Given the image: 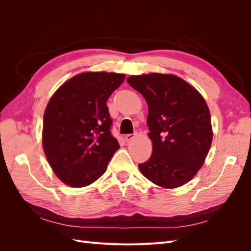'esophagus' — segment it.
Returning <instances> with one entry per match:
<instances>
[{
    "instance_id": "1",
    "label": "esophagus",
    "mask_w": 251,
    "mask_h": 251,
    "mask_svg": "<svg viewBox=\"0 0 251 251\" xmlns=\"http://www.w3.org/2000/svg\"><path fill=\"white\" fill-rule=\"evenodd\" d=\"M135 136H136V134H127V135L125 136V139H126V142H128V141L133 140L135 138Z\"/></svg>"
}]
</instances>
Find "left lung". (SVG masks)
Masks as SVG:
<instances>
[{
  "label": "left lung",
  "instance_id": "8db88e82",
  "mask_svg": "<svg viewBox=\"0 0 251 251\" xmlns=\"http://www.w3.org/2000/svg\"><path fill=\"white\" fill-rule=\"evenodd\" d=\"M126 81L148 102L153 151L138 164L153 183L175 188L195 177L212 141L210 113L202 95L172 74L132 75Z\"/></svg>",
  "mask_w": 251,
  "mask_h": 251
}]
</instances>
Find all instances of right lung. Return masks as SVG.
I'll use <instances>...</instances> for the list:
<instances>
[{"label": "right lung", "mask_w": 251, "mask_h": 251, "mask_svg": "<svg viewBox=\"0 0 251 251\" xmlns=\"http://www.w3.org/2000/svg\"><path fill=\"white\" fill-rule=\"evenodd\" d=\"M124 74L85 72L63 83L44 114L43 147L56 176L83 187L107 171L119 143L113 137L107 101Z\"/></svg>", "instance_id": "1"}]
</instances>
